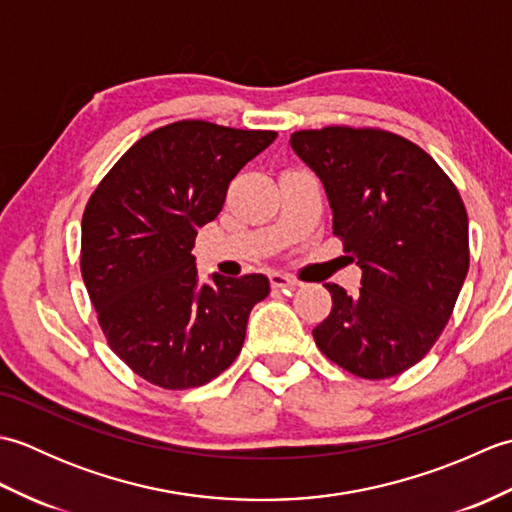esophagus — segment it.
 <instances>
[{
	"instance_id": "1",
	"label": "esophagus",
	"mask_w": 512,
	"mask_h": 512,
	"mask_svg": "<svg viewBox=\"0 0 512 512\" xmlns=\"http://www.w3.org/2000/svg\"><path fill=\"white\" fill-rule=\"evenodd\" d=\"M270 284H273V288H279V290H295L299 286V281L295 277L286 275V273H273V275H270Z\"/></svg>"
}]
</instances>
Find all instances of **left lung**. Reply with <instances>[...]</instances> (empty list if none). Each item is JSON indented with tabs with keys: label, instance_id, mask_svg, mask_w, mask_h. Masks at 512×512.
<instances>
[{
	"label": "left lung",
	"instance_id": "left-lung-1",
	"mask_svg": "<svg viewBox=\"0 0 512 512\" xmlns=\"http://www.w3.org/2000/svg\"><path fill=\"white\" fill-rule=\"evenodd\" d=\"M290 147L323 182L332 231L363 270L354 297L325 284L332 312L314 343L354 376H398L436 345L469 273L460 193L427 151L385 129H301Z\"/></svg>",
	"mask_w": 512,
	"mask_h": 512
}]
</instances>
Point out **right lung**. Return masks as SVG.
<instances>
[{"instance_id": "right-lung-1", "label": "right lung", "mask_w": 512, "mask_h": 512, "mask_svg": "<svg viewBox=\"0 0 512 512\" xmlns=\"http://www.w3.org/2000/svg\"><path fill=\"white\" fill-rule=\"evenodd\" d=\"M277 132L178 121L129 147L90 195L81 275L114 354L162 389L209 383L246 339L268 297L264 275L200 284L193 244L222 211L228 184Z\"/></svg>"}]
</instances>
